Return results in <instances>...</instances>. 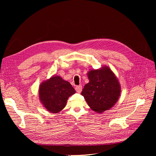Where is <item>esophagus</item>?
Returning <instances> with one entry per match:
<instances>
[{"label":"esophagus","mask_w":156,"mask_h":156,"mask_svg":"<svg viewBox=\"0 0 156 156\" xmlns=\"http://www.w3.org/2000/svg\"><path fill=\"white\" fill-rule=\"evenodd\" d=\"M75 90L76 92L78 93H81V91H82V87H81V85H79V86H76L75 87Z\"/></svg>","instance_id":"1"}]
</instances>
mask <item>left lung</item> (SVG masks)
<instances>
[{
  "label": "left lung",
  "instance_id": "left-lung-1",
  "mask_svg": "<svg viewBox=\"0 0 156 156\" xmlns=\"http://www.w3.org/2000/svg\"><path fill=\"white\" fill-rule=\"evenodd\" d=\"M89 82L81 92V95L92 110L101 114L112 108L118 102L121 94L118 79L112 71L104 66L87 73Z\"/></svg>",
  "mask_w": 156,
  "mask_h": 156
}]
</instances>
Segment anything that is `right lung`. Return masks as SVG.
<instances>
[{
  "label": "right lung",
  "instance_id": "1",
  "mask_svg": "<svg viewBox=\"0 0 156 156\" xmlns=\"http://www.w3.org/2000/svg\"><path fill=\"white\" fill-rule=\"evenodd\" d=\"M75 92L68 81L54 75L40 84L39 100L47 111L57 113L65 108L68 98Z\"/></svg>",
  "mask_w": 156,
  "mask_h": 156
}]
</instances>
